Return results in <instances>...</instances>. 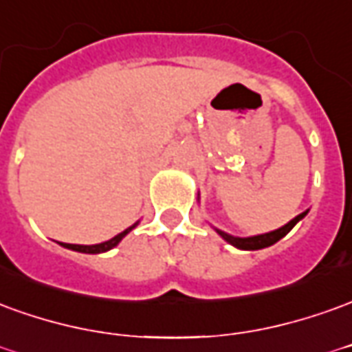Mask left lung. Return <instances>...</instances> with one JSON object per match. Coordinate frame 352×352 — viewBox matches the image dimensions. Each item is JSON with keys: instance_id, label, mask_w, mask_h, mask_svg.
Instances as JSON below:
<instances>
[{"instance_id": "1", "label": "left lung", "mask_w": 352, "mask_h": 352, "mask_svg": "<svg viewBox=\"0 0 352 352\" xmlns=\"http://www.w3.org/2000/svg\"><path fill=\"white\" fill-rule=\"evenodd\" d=\"M305 215H307V211L301 213V215H297L296 219H292L287 225H284V227L278 228V230H272V232H267V234L252 236V238H236V236H230L227 234V232H221V230H217V232L227 240L228 244L236 245V248H240V250H261V248H269V245L276 244L280 238H284L292 228L296 227L297 221H301Z\"/></svg>"}]
</instances>
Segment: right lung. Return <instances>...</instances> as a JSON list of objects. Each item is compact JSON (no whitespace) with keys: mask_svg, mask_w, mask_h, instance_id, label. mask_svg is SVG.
I'll use <instances>...</instances> for the list:
<instances>
[{"mask_svg":"<svg viewBox=\"0 0 352 352\" xmlns=\"http://www.w3.org/2000/svg\"><path fill=\"white\" fill-rule=\"evenodd\" d=\"M137 227V223H135L133 227L125 228L124 232H120L118 236H114L112 240H108V242H102V244H95V245H78V244H63L65 248H68V250H74V252H82V253H102V252H108V250H112L114 245L120 244V240L124 238L129 230H133V228Z\"/></svg>","mask_w":352,"mask_h":352,"instance_id":"right-lung-1","label":"right lung"}]
</instances>
